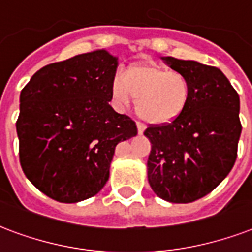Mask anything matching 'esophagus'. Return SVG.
<instances>
[{
    "mask_svg": "<svg viewBox=\"0 0 252 252\" xmlns=\"http://www.w3.org/2000/svg\"><path fill=\"white\" fill-rule=\"evenodd\" d=\"M136 127H138V132H139V134H142V132L144 131V125L143 124H140V122H138V124H136Z\"/></svg>",
    "mask_w": 252,
    "mask_h": 252,
    "instance_id": "1",
    "label": "esophagus"
}]
</instances>
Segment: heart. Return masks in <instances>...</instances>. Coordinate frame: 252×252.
<instances>
[{
  "mask_svg": "<svg viewBox=\"0 0 252 252\" xmlns=\"http://www.w3.org/2000/svg\"><path fill=\"white\" fill-rule=\"evenodd\" d=\"M117 102H135L136 113L150 124H167L180 116L188 104L190 87L180 72L165 71L154 65H134L112 81Z\"/></svg>",
  "mask_w": 252,
  "mask_h": 252,
  "instance_id": "1",
  "label": "heart"
}]
</instances>
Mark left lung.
Listing matches in <instances>:
<instances>
[{"label":"left lung","mask_w":252,"mask_h":252,"mask_svg":"<svg viewBox=\"0 0 252 252\" xmlns=\"http://www.w3.org/2000/svg\"><path fill=\"white\" fill-rule=\"evenodd\" d=\"M187 77L188 104L167 124L148 125L151 142L147 177L157 196L175 204H188L221 184L237 160L239 95L218 68L163 58Z\"/></svg>","instance_id":"1"}]
</instances>
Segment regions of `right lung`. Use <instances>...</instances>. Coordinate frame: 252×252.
I'll return each mask as SVG.
<instances>
[{
    "mask_svg": "<svg viewBox=\"0 0 252 252\" xmlns=\"http://www.w3.org/2000/svg\"><path fill=\"white\" fill-rule=\"evenodd\" d=\"M117 58L105 50L40 68L21 92L19 161L46 196L73 204L104 188L116 146L138 134L109 105Z\"/></svg>",
    "mask_w": 252,
    "mask_h": 252,
    "instance_id": "obj_1",
    "label": "right lung"
}]
</instances>
